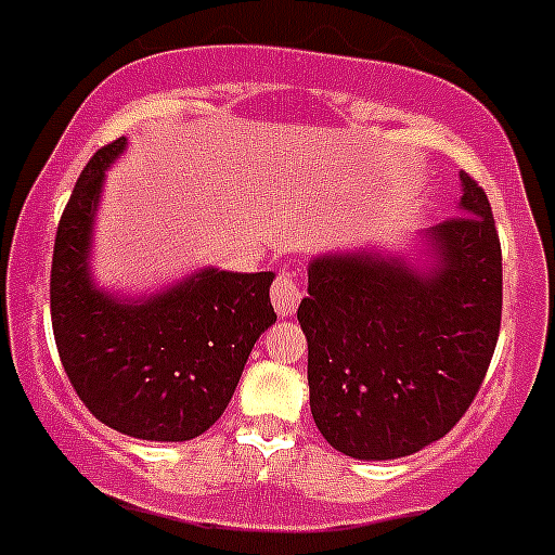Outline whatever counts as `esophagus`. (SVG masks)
<instances>
[{"instance_id": "1", "label": "esophagus", "mask_w": 555, "mask_h": 555, "mask_svg": "<svg viewBox=\"0 0 555 555\" xmlns=\"http://www.w3.org/2000/svg\"><path fill=\"white\" fill-rule=\"evenodd\" d=\"M299 299H302V288H299V283L294 281L288 272L278 274V281H274L272 286L274 311L281 313V317H292V313L297 311Z\"/></svg>"}]
</instances>
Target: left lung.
<instances>
[{
	"label": "left lung",
	"mask_w": 555,
	"mask_h": 555,
	"mask_svg": "<svg viewBox=\"0 0 555 555\" xmlns=\"http://www.w3.org/2000/svg\"><path fill=\"white\" fill-rule=\"evenodd\" d=\"M460 181V217L418 233L421 258L360 247L308 263L311 413L340 454H415L479 393L501 330V242L485 190Z\"/></svg>",
	"instance_id": "obj_1"
}]
</instances>
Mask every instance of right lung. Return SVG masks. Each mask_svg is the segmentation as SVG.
<instances>
[{"label": "right lung", "instance_id": "obj_1", "mask_svg": "<svg viewBox=\"0 0 555 555\" xmlns=\"http://www.w3.org/2000/svg\"><path fill=\"white\" fill-rule=\"evenodd\" d=\"M126 137L81 170L52 258V327L70 385L101 424L156 443H184L225 413L244 363L278 313L272 272L197 269L149 297L93 281L90 250L106 170Z\"/></svg>", "mask_w": 555, "mask_h": 555}]
</instances>
